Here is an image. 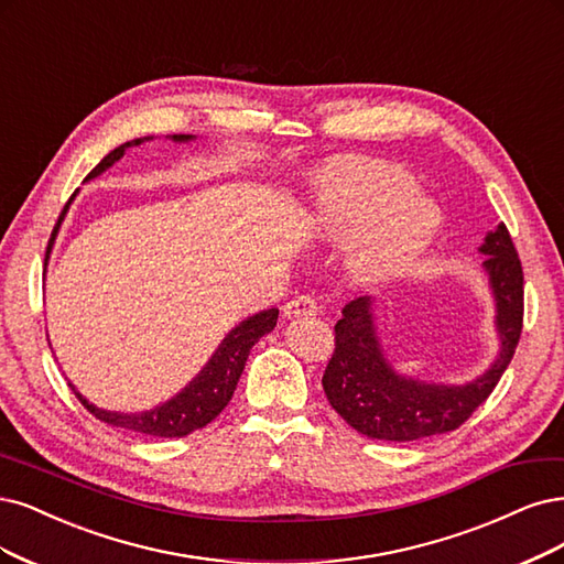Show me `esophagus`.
<instances>
[{"instance_id": "1", "label": "esophagus", "mask_w": 564, "mask_h": 564, "mask_svg": "<svg viewBox=\"0 0 564 564\" xmlns=\"http://www.w3.org/2000/svg\"><path fill=\"white\" fill-rule=\"evenodd\" d=\"M282 313H284V317H307V315H317L319 313V305H317V301L313 299V296H307V294H303V296H296V299H291L284 307H282Z\"/></svg>"}]
</instances>
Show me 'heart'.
<instances>
[{"mask_svg": "<svg viewBox=\"0 0 564 564\" xmlns=\"http://www.w3.org/2000/svg\"><path fill=\"white\" fill-rule=\"evenodd\" d=\"M317 224L326 238L355 241V275L373 282L411 265L432 242L438 209L417 196L413 174L382 161L336 159L317 177Z\"/></svg>", "mask_w": 564, "mask_h": 564, "instance_id": "obj_1", "label": "heart"}]
</instances>
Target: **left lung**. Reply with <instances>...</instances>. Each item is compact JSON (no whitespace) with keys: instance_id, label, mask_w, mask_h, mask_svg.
I'll return each instance as SVG.
<instances>
[{"instance_id":"8db88e82","label":"left lung","mask_w":564,"mask_h":564,"mask_svg":"<svg viewBox=\"0 0 564 564\" xmlns=\"http://www.w3.org/2000/svg\"><path fill=\"white\" fill-rule=\"evenodd\" d=\"M482 268L497 301V332L501 349L495 364L467 384H430L399 376L382 355L376 334L373 301L359 296L343 307L336 322V349L322 378L334 411L368 438L420 441L455 432L492 394L513 359L522 334V265L509 236L499 224L480 245Z\"/></svg>"}]
</instances>
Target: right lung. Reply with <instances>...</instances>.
Here are the masks:
<instances>
[{
  "label": "right lung",
  "mask_w": 564,
  "mask_h": 564,
  "mask_svg": "<svg viewBox=\"0 0 564 564\" xmlns=\"http://www.w3.org/2000/svg\"><path fill=\"white\" fill-rule=\"evenodd\" d=\"M144 140H149V138H140V140H132V142L116 147L111 153H107V156L88 172L86 180H93V177H97V174H102L107 167H111L116 161L123 156L128 147H138ZM172 140L174 142H188V140H193V134H172ZM69 203H72V198H69ZM69 203L61 212V217H57V224H55V228L51 232V240H48V249L55 240L57 228H61V224L67 215ZM48 249H46V257H48ZM278 315H280V310L270 307V310H263V313H259L254 317H247L245 322H240L221 340V345L217 347V352L212 355V359L205 364L203 371L196 378H193L177 397H172L163 405L153 408V411L132 413V415L102 411V408H95L79 392H76L74 384H69V387L74 390L76 399H79L97 420H102L111 426H121V430H128V432H138V434H147V436H161V438L188 436L191 432L203 430L205 424L215 420L228 405L232 392H236V387H238V380L245 371V361L249 357V349L254 347V343H259L261 336L273 332L275 324H278Z\"/></svg>",
  "instance_id": "right-lung-1"
}]
</instances>
